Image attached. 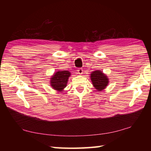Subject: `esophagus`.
<instances>
[{"label":"esophagus","mask_w":151,"mask_h":151,"mask_svg":"<svg viewBox=\"0 0 151 151\" xmlns=\"http://www.w3.org/2000/svg\"><path fill=\"white\" fill-rule=\"evenodd\" d=\"M78 73L80 75H82V74H84V70H83V69H82V68L78 69Z\"/></svg>","instance_id":"obj_1"}]
</instances>
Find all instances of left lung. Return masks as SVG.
Returning <instances> with one entry per match:
<instances>
[{"instance_id": "1", "label": "left lung", "mask_w": 151, "mask_h": 151, "mask_svg": "<svg viewBox=\"0 0 151 151\" xmlns=\"http://www.w3.org/2000/svg\"><path fill=\"white\" fill-rule=\"evenodd\" d=\"M90 78L93 86L98 91H101L106 88L109 84V78L107 75L101 70H96L91 72Z\"/></svg>"}]
</instances>
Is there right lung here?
Returning <instances> with one entry per match:
<instances>
[{
    "label": "right lung",
    "mask_w": 151,
    "mask_h": 151,
    "mask_svg": "<svg viewBox=\"0 0 151 151\" xmlns=\"http://www.w3.org/2000/svg\"><path fill=\"white\" fill-rule=\"evenodd\" d=\"M70 75L71 73L69 70H57L53 75L51 76L50 80V86L57 91H63L64 89L67 86Z\"/></svg>",
    "instance_id": "add662e5"
}]
</instances>
